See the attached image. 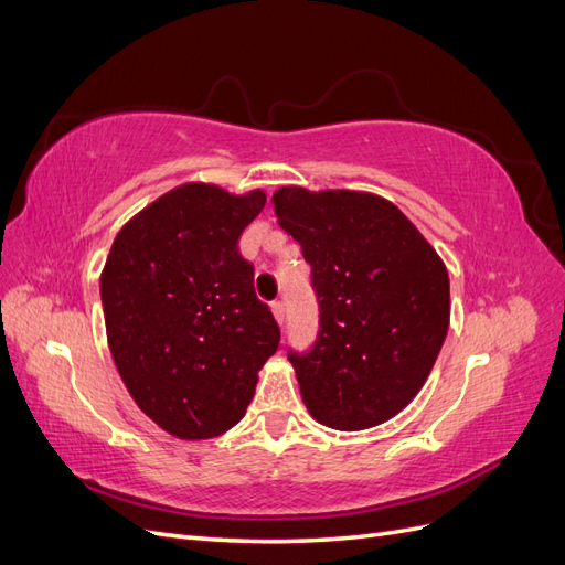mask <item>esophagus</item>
Here are the masks:
<instances>
[{
	"instance_id": "34e87169",
	"label": "esophagus",
	"mask_w": 565,
	"mask_h": 565,
	"mask_svg": "<svg viewBox=\"0 0 565 565\" xmlns=\"http://www.w3.org/2000/svg\"><path fill=\"white\" fill-rule=\"evenodd\" d=\"M270 311H273V316H276V320L282 324L285 322V303L282 301H273L270 303Z\"/></svg>"
}]
</instances>
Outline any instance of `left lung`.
I'll use <instances>...</instances> for the list:
<instances>
[{
    "label": "left lung",
    "instance_id": "obj_1",
    "mask_svg": "<svg viewBox=\"0 0 565 565\" xmlns=\"http://www.w3.org/2000/svg\"><path fill=\"white\" fill-rule=\"evenodd\" d=\"M273 207L311 264L318 299L311 351H287L311 417L361 431L398 415L448 334L446 264L380 195L285 185Z\"/></svg>",
    "mask_w": 565,
    "mask_h": 565
}]
</instances>
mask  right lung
Returning a JSON list of instances; mask_svg holds the SVG:
<instances>
[{"label":"right lung","mask_w":565,"mask_h":565,"mask_svg":"<svg viewBox=\"0 0 565 565\" xmlns=\"http://www.w3.org/2000/svg\"><path fill=\"white\" fill-rule=\"evenodd\" d=\"M264 191L185 183L117 233L100 276L113 361L131 398L177 438L228 431L254 396L280 328L254 295L237 241Z\"/></svg>","instance_id":"right-lung-1"}]
</instances>
